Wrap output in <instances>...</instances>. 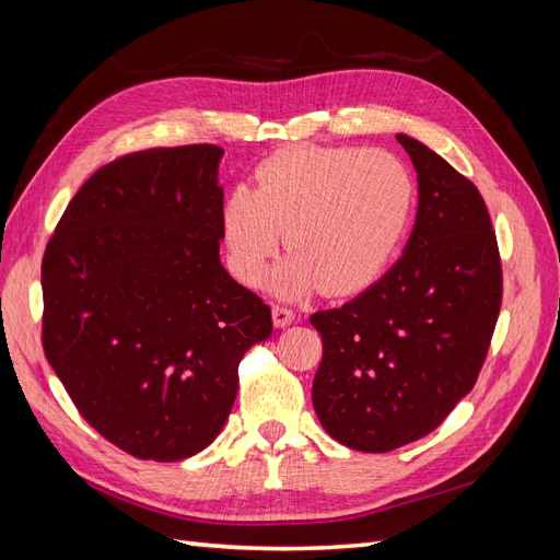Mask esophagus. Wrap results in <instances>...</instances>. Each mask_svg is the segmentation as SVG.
Returning a JSON list of instances; mask_svg holds the SVG:
<instances>
[{"label": "esophagus", "mask_w": 560, "mask_h": 560, "mask_svg": "<svg viewBox=\"0 0 560 560\" xmlns=\"http://www.w3.org/2000/svg\"><path fill=\"white\" fill-rule=\"evenodd\" d=\"M294 317H296V313L292 308L280 306V303H273V322H276V327L292 325Z\"/></svg>", "instance_id": "1"}]
</instances>
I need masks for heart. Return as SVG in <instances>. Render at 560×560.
<instances>
[{
	"mask_svg": "<svg viewBox=\"0 0 560 560\" xmlns=\"http://www.w3.org/2000/svg\"><path fill=\"white\" fill-rule=\"evenodd\" d=\"M411 206L413 179L389 151L282 149L257 167V189L241 184L226 196L229 264L235 278L254 284L284 231L292 254L273 273L278 292H358L381 273Z\"/></svg>",
	"mask_w": 560,
	"mask_h": 560,
	"instance_id": "b5f03b06",
	"label": "heart"
}]
</instances>
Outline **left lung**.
<instances>
[{
  "instance_id": "obj_1",
  "label": "left lung",
  "mask_w": 560,
  "mask_h": 560,
  "mask_svg": "<svg viewBox=\"0 0 560 560\" xmlns=\"http://www.w3.org/2000/svg\"><path fill=\"white\" fill-rule=\"evenodd\" d=\"M418 173L416 226L401 259L341 308L317 311L313 406L338 444L387 453L442 425L479 378L502 303L486 202L422 142L397 135Z\"/></svg>"
}]
</instances>
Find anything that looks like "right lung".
I'll use <instances>...</instances> for the list:
<instances>
[{"mask_svg":"<svg viewBox=\"0 0 560 560\" xmlns=\"http://www.w3.org/2000/svg\"><path fill=\"white\" fill-rule=\"evenodd\" d=\"M217 144L154 147L93 173L42 259V346L89 425L140 460L214 442L243 354L273 331L219 261Z\"/></svg>","mask_w":560,"mask_h":560,"instance_id":"obj_1","label":"right lung"}]
</instances>
